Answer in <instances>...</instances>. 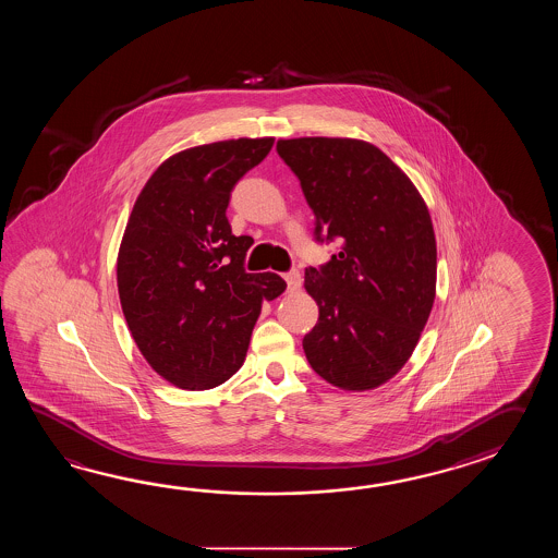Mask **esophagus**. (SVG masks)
Returning <instances> with one entry per match:
<instances>
[{"label": "esophagus", "mask_w": 558, "mask_h": 558, "mask_svg": "<svg viewBox=\"0 0 558 558\" xmlns=\"http://www.w3.org/2000/svg\"><path fill=\"white\" fill-rule=\"evenodd\" d=\"M284 281H287V284H289V289L291 291H295V289H299L301 287V274L296 271V269H293V271H289V274H284Z\"/></svg>", "instance_id": "34e87169"}]
</instances>
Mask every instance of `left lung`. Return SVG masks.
Returning <instances> with one entry per match:
<instances>
[{"label": "left lung", "instance_id": "8db88e82", "mask_svg": "<svg viewBox=\"0 0 558 558\" xmlns=\"http://www.w3.org/2000/svg\"><path fill=\"white\" fill-rule=\"evenodd\" d=\"M301 181L315 239L339 253L305 271L319 320L303 349L343 391L392 379L413 355L437 289V241L425 199L379 147L349 137L279 140Z\"/></svg>", "mask_w": 558, "mask_h": 558}]
</instances>
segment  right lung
Instances as JSON below:
<instances>
[{
  "mask_svg": "<svg viewBox=\"0 0 558 558\" xmlns=\"http://www.w3.org/2000/svg\"><path fill=\"white\" fill-rule=\"evenodd\" d=\"M274 142L241 137L171 155L133 205L119 245V301L145 361L179 389L231 379L263 301L287 287L279 275L245 271L253 239L235 238L226 215L235 183Z\"/></svg>",
  "mask_w": 558,
  "mask_h": 558,
  "instance_id": "1",
  "label": "right lung"
}]
</instances>
